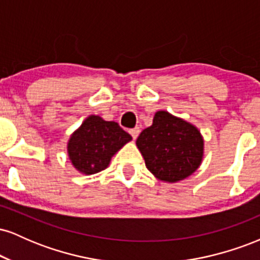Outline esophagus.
<instances>
[{"label":"esophagus","instance_id":"34e87169","mask_svg":"<svg viewBox=\"0 0 260 260\" xmlns=\"http://www.w3.org/2000/svg\"><path fill=\"white\" fill-rule=\"evenodd\" d=\"M139 132H140V129L138 127H136V128H133V129H131L129 131V133H131V136H132V138L136 140L137 139V137L139 136Z\"/></svg>","mask_w":260,"mask_h":260}]
</instances>
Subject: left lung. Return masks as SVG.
I'll return each instance as SVG.
<instances>
[{"mask_svg": "<svg viewBox=\"0 0 260 260\" xmlns=\"http://www.w3.org/2000/svg\"><path fill=\"white\" fill-rule=\"evenodd\" d=\"M136 144L149 171L169 183L194 174L204 156L201 131L164 110L155 113L153 124L139 134Z\"/></svg>", "mask_w": 260, "mask_h": 260, "instance_id": "left-lung-1", "label": "left lung"}]
</instances>
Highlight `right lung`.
I'll return each instance as SVG.
<instances>
[{
	"label": "right lung",
	"mask_w": 260,
	"mask_h": 260,
	"mask_svg": "<svg viewBox=\"0 0 260 260\" xmlns=\"http://www.w3.org/2000/svg\"><path fill=\"white\" fill-rule=\"evenodd\" d=\"M132 140L117 122L90 115L71 134L67 154L73 168L83 175H94L110 165L112 156Z\"/></svg>",
	"instance_id": "add662e5"
}]
</instances>
